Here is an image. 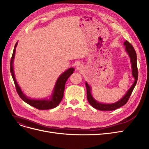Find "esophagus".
<instances>
[{"instance_id": "obj_1", "label": "esophagus", "mask_w": 149, "mask_h": 149, "mask_svg": "<svg viewBox=\"0 0 149 149\" xmlns=\"http://www.w3.org/2000/svg\"><path fill=\"white\" fill-rule=\"evenodd\" d=\"M76 69L79 70H81L82 69H83V65L80 63L77 64V65H76Z\"/></svg>"}]
</instances>
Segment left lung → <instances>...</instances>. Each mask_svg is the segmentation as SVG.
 I'll list each match as a JSON object with an SVG mask.
<instances>
[{
  "instance_id": "1",
  "label": "left lung",
  "mask_w": 149,
  "mask_h": 149,
  "mask_svg": "<svg viewBox=\"0 0 149 149\" xmlns=\"http://www.w3.org/2000/svg\"><path fill=\"white\" fill-rule=\"evenodd\" d=\"M124 45L125 46L126 52L128 53L131 59L130 61L131 63L132 75H133V77L134 78V81L133 85L131 86V87L128 90L127 93H126V95L121 99L120 100L113 104H102L101 102H99L93 98L91 92V87L89 86L87 82L85 83L88 101L89 103L92 107L96 109L100 110V111H113V110L118 109L120 107L124 106L125 104H126V103L128 102L131 93L133 92L137 84V79H138V70H137V55L136 51L133 47L132 46L131 44L127 40H126L124 42Z\"/></svg>"
}]
</instances>
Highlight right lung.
<instances>
[{
  "label": "right lung",
  "instance_id": "add662e5",
  "mask_svg": "<svg viewBox=\"0 0 149 149\" xmlns=\"http://www.w3.org/2000/svg\"><path fill=\"white\" fill-rule=\"evenodd\" d=\"M17 44H18V42L15 44L12 56V58H11L10 72L11 73H12V78L13 79L16 91H17L18 95L21 98L22 100H23L25 102L27 103L31 106L34 107L37 109L47 110V109H53L54 107H57L59 105L60 102L61 101L63 97L65 82L70 77V75L72 74H73L74 69L72 68L68 69L67 70H65L64 72H63L59 77V78L58 79L56 82V84H55L53 94L49 100H33V99H29L26 95H24L23 91H21L20 87L18 85L17 81H16L15 79V77L14 74L13 64V60L15 58L16 47L17 46Z\"/></svg>",
  "mask_w": 149,
  "mask_h": 149
}]
</instances>
